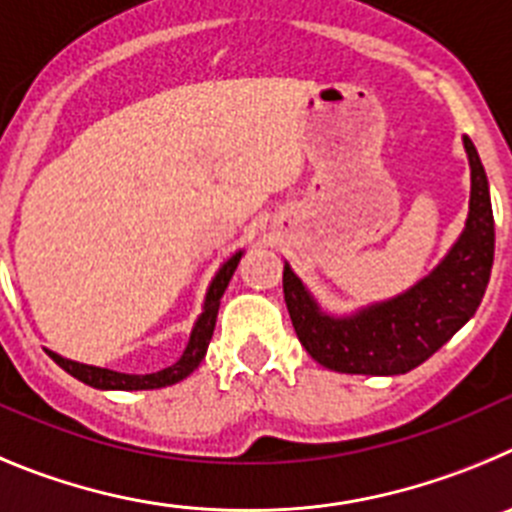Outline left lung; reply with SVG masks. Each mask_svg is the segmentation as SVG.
I'll return each instance as SVG.
<instances>
[{"mask_svg": "<svg viewBox=\"0 0 512 512\" xmlns=\"http://www.w3.org/2000/svg\"><path fill=\"white\" fill-rule=\"evenodd\" d=\"M472 168L469 219L462 237L434 273L393 301L334 319L308 296L285 265L283 293L298 339L319 365L349 375H403L439 352L474 316L495 257V219L485 168L464 137Z\"/></svg>", "mask_w": 512, "mask_h": 512, "instance_id": "left-lung-1", "label": "left lung"}]
</instances>
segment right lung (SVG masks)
<instances>
[{
    "label": "right lung",
    "instance_id": "1",
    "mask_svg": "<svg viewBox=\"0 0 512 512\" xmlns=\"http://www.w3.org/2000/svg\"><path fill=\"white\" fill-rule=\"evenodd\" d=\"M239 257L242 252L229 257L227 262L222 265V270L216 273V278L211 280L209 293H206V303H204V313L199 316L196 326L191 331V339H188L186 352L181 354L178 362H173L170 367L160 372H150V375H127V372H114V370H104V367H91V365H81V362H73V359L61 357V354L48 352L53 357V362L58 367L73 375L76 380L86 382L91 388H101V390H153V388H165V385H173V382H181L183 377L191 375L196 367L201 365V359H204L206 349H209L211 334H214V324H216V313H219V301H222L224 290H227L229 280H232L234 270L239 265Z\"/></svg>",
    "mask_w": 512,
    "mask_h": 512
}]
</instances>
